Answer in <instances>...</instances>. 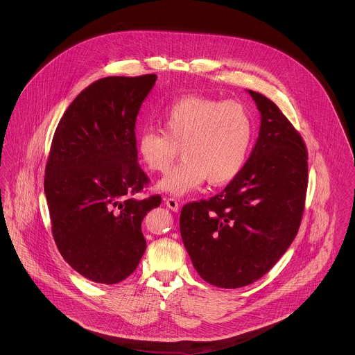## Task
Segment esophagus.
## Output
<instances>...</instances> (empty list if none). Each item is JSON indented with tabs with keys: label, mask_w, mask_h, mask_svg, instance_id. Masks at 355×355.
I'll return each instance as SVG.
<instances>
[{
	"label": "esophagus",
	"mask_w": 355,
	"mask_h": 355,
	"mask_svg": "<svg viewBox=\"0 0 355 355\" xmlns=\"http://www.w3.org/2000/svg\"><path fill=\"white\" fill-rule=\"evenodd\" d=\"M165 205H166L171 210H173V211H178V210H179V201H178L176 198H166V200H165Z\"/></svg>",
	"instance_id": "1"
}]
</instances>
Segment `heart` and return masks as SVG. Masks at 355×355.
Masks as SVG:
<instances>
[{
  "label": "heart",
  "mask_w": 355,
  "mask_h": 355,
  "mask_svg": "<svg viewBox=\"0 0 355 355\" xmlns=\"http://www.w3.org/2000/svg\"><path fill=\"white\" fill-rule=\"evenodd\" d=\"M159 123L162 132L146 130L137 138L144 165L162 173L179 149L184 159L157 183V190L182 197L206 179L223 186L242 171L253 139V119L243 103L186 96L162 112Z\"/></svg>",
  "instance_id": "heart-1"
}]
</instances>
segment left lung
<instances>
[{"label": "left lung", "instance_id": "1", "mask_svg": "<svg viewBox=\"0 0 355 355\" xmlns=\"http://www.w3.org/2000/svg\"><path fill=\"white\" fill-rule=\"evenodd\" d=\"M261 113L257 144L238 176L210 200L186 203L180 235L194 268L220 288L249 286L295 239L307 191V150L279 106L249 90Z\"/></svg>", "mask_w": 355, "mask_h": 355}]
</instances>
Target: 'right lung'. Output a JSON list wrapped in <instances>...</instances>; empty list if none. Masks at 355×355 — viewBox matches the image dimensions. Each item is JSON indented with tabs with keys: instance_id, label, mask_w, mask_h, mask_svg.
Here are the masks:
<instances>
[{
	"instance_id": "obj_1",
	"label": "right lung",
	"mask_w": 355,
	"mask_h": 355,
	"mask_svg": "<svg viewBox=\"0 0 355 355\" xmlns=\"http://www.w3.org/2000/svg\"><path fill=\"white\" fill-rule=\"evenodd\" d=\"M157 76H107L86 87L62 114L45 168L51 234L83 277L116 284L146 250L142 220L161 197L137 200L149 184L138 164L135 123Z\"/></svg>"
}]
</instances>
